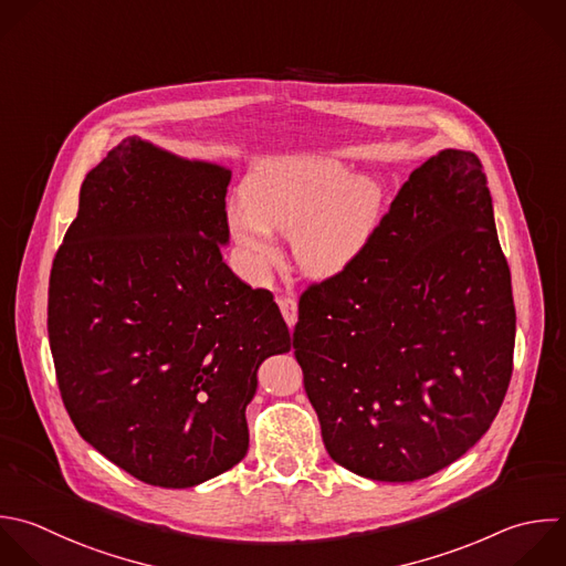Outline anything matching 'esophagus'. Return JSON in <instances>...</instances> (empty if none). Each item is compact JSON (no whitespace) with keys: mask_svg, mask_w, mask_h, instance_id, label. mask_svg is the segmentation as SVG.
Wrapping results in <instances>:
<instances>
[{"mask_svg":"<svg viewBox=\"0 0 566 566\" xmlns=\"http://www.w3.org/2000/svg\"><path fill=\"white\" fill-rule=\"evenodd\" d=\"M279 307H281V314H283V318H285V323H287L290 327H294V325H296V316H298V303H296V298H294V296H281V298H279Z\"/></svg>","mask_w":566,"mask_h":566,"instance_id":"obj_1","label":"esophagus"}]
</instances>
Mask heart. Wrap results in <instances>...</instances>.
<instances>
[{"label":"heart","mask_w":566,"mask_h":566,"mask_svg":"<svg viewBox=\"0 0 566 566\" xmlns=\"http://www.w3.org/2000/svg\"><path fill=\"white\" fill-rule=\"evenodd\" d=\"M241 199L230 228L250 265L261 272L276 261V232L292 237L298 268L321 279L345 272L363 254L382 203L371 179H354L345 164L321 157L261 168L245 181Z\"/></svg>","instance_id":"heart-1"}]
</instances>
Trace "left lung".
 <instances>
[{
  "mask_svg": "<svg viewBox=\"0 0 566 566\" xmlns=\"http://www.w3.org/2000/svg\"><path fill=\"white\" fill-rule=\"evenodd\" d=\"M292 340L340 467L411 482L471 449L500 411L515 345L480 159L442 150L416 168L363 254L301 294Z\"/></svg>",
  "mask_w": 566,
  "mask_h": 566,
  "instance_id": "8db88e82",
  "label": "left lung"
}]
</instances>
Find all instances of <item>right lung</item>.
I'll list each match as a JSON object with an SVG mask.
<instances>
[{
  "instance_id": "add662e5",
  "label": "right lung",
  "mask_w": 566,
  "mask_h": 566,
  "mask_svg": "<svg viewBox=\"0 0 566 566\" xmlns=\"http://www.w3.org/2000/svg\"><path fill=\"white\" fill-rule=\"evenodd\" d=\"M230 170L137 137L93 168L49 285V338L80 436L142 482L186 489L248 453L256 369L292 338L223 261Z\"/></svg>"
}]
</instances>
